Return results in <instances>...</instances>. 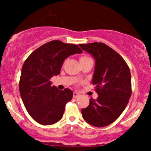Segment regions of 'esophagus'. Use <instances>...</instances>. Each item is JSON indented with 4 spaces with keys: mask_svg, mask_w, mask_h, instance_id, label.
Wrapping results in <instances>:
<instances>
[{
    "mask_svg": "<svg viewBox=\"0 0 151 151\" xmlns=\"http://www.w3.org/2000/svg\"><path fill=\"white\" fill-rule=\"evenodd\" d=\"M79 96H80V94H79V93L74 91V92L73 93V97L74 98H77V97H79Z\"/></svg>",
    "mask_w": 151,
    "mask_h": 151,
    "instance_id": "obj_1",
    "label": "esophagus"
}]
</instances>
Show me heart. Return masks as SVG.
I'll return each instance as SVG.
<instances>
[{
    "label": "heart",
    "instance_id": "b5f03b06",
    "mask_svg": "<svg viewBox=\"0 0 151 151\" xmlns=\"http://www.w3.org/2000/svg\"><path fill=\"white\" fill-rule=\"evenodd\" d=\"M86 58H87V57H81L80 60H83V59H86Z\"/></svg>",
    "mask_w": 151,
    "mask_h": 151
}]
</instances>
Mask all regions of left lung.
Listing matches in <instances>:
<instances>
[{
    "label": "left lung",
    "mask_w": 151,
    "mask_h": 151,
    "mask_svg": "<svg viewBox=\"0 0 151 151\" xmlns=\"http://www.w3.org/2000/svg\"><path fill=\"white\" fill-rule=\"evenodd\" d=\"M95 60L92 84L98 93L81 109L83 119L90 125L104 127L120 116L131 95L129 67L119 54L102 42L79 45Z\"/></svg>",
    "instance_id": "1"
}]
</instances>
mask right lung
Segmentation results:
<instances>
[{
  "mask_svg": "<svg viewBox=\"0 0 151 151\" xmlns=\"http://www.w3.org/2000/svg\"><path fill=\"white\" fill-rule=\"evenodd\" d=\"M81 52L77 45L53 40L32 52L24 62L19 90L26 110L37 123L51 125L63 116L73 91L70 89L60 91L51 86L50 79L60 74L66 58Z\"/></svg>",
  "mask_w": 151,
  "mask_h": 151,
  "instance_id": "1",
  "label": "right lung"
}]
</instances>
